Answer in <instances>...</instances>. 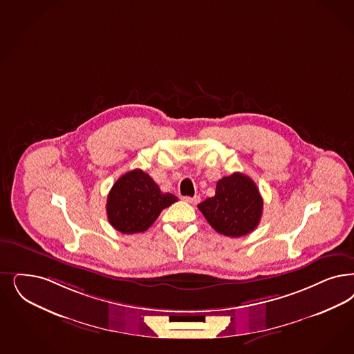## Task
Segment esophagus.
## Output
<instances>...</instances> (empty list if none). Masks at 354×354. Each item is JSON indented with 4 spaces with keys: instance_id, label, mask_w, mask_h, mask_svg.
<instances>
[{
    "instance_id": "esophagus-1",
    "label": "esophagus",
    "mask_w": 354,
    "mask_h": 354,
    "mask_svg": "<svg viewBox=\"0 0 354 354\" xmlns=\"http://www.w3.org/2000/svg\"><path fill=\"white\" fill-rule=\"evenodd\" d=\"M184 201L185 203H188V204H192V205H196L198 201H200V197L198 196H194V197H189V196H185L183 197Z\"/></svg>"
}]
</instances>
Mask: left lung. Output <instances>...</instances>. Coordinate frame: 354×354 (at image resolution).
Masks as SVG:
<instances>
[{"mask_svg": "<svg viewBox=\"0 0 354 354\" xmlns=\"http://www.w3.org/2000/svg\"><path fill=\"white\" fill-rule=\"evenodd\" d=\"M197 207L216 232L238 238L257 229L263 213V198L251 178L234 172L220 179L216 195Z\"/></svg>", "mask_w": 354, "mask_h": 354, "instance_id": "1", "label": "left lung"}]
</instances>
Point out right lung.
I'll list each match as a JSON object with an SVG mask.
<instances>
[{
  "label": "right lung",
  "mask_w": 354,
  "mask_h": 354,
  "mask_svg": "<svg viewBox=\"0 0 354 354\" xmlns=\"http://www.w3.org/2000/svg\"><path fill=\"white\" fill-rule=\"evenodd\" d=\"M178 201L176 196L162 194L158 185L140 169L122 175L107 196V217L122 234L147 232L165 207Z\"/></svg>",
  "instance_id": "1"
}]
</instances>
